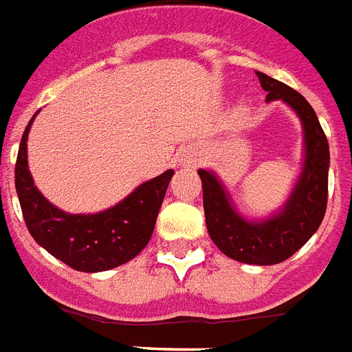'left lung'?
Masks as SVG:
<instances>
[{
  "mask_svg": "<svg viewBox=\"0 0 352 352\" xmlns=\"http://www.w3.org/2000/svg\"><path fill=\"white\" fill-rule=\"evenodd\" d=\"M258 82L268 91L266 101H283L298 114L304 127L306 159L296 186L285 206L264 221H248L236 212L229 193L210 170H199L202 202L210 238L227 257L245 264L283 263L315 234L322 223L328 201L330 151L324 131L311 104L283 82L258 73Z\"/></svg>",
  "mask_w": 352,
  "mask_h": 352,
  "instance_id": "left-lung-1",
  "label": "left lung"
}]
</instances>
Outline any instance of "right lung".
<instances>
[{"label": "right lung", "instance_id": "right-lung-1", "mask_svg": "<svg viewBox=\"0 0 352 352\" xmlns=\"http://www.w3.org/2000/svg\"><path fill=\"white\" fill-rule=\"evenodd\" d=\"M35 116L22 135L14 166L18 201L33 240L78 272H104L129 263L150 242L174 170L144 182L116 206L99 214L61 212L41 195L28 170L25 140Z\"/></svg>", "mask_w": 352, "mask_h": 352}]
</instances>
